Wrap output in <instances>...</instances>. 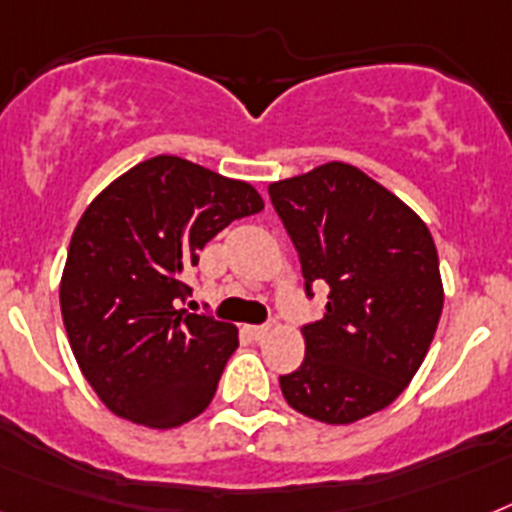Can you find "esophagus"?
<instances>
[{"label":"esophagus","instance_id":"34e87169","mask_svg":"<svg viewBox=\"0 0 512 512\" xmlns=\"http://www.w3.org/2000/svg\"><path fill=\"white\" fill-rule=\"evenodd\" d=\"M247 336L249 338H255V341H260V338H265L270 333V325L268 322H265V325H247Z\"/></svg>","mask_w":512,"mask_h":512}]
</instances>
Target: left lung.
I'll return each instance as SVG.
<instances>
[{
	"label": "left lung",
	"mask_w": 512,
	"mask_h": 512,
	"mask_svg": "<svg viewBox=\"0 0 512 512\" xmlns=\"http://www.w3.org/2000/svg\"><path fill=\"white\" fill-rule=\"evenodd\" d=\"M270 203L302 263L304 291L330 289L307 322L304 362L281 375L283 398L325 424L385 409L422 367L442 312L440 260L424 221L341 161L270 184Z\"/></svg>",
	"instance_id": "8db88e82"
}]
</instances>
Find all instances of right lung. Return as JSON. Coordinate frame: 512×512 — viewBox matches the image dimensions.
I'll return each mask as SVG.
<instances>
[{
    "label": "right lung",
    "mask_w": 512,
    "mask_h": 512,
    "mask_svg": "<svg viewBox=\"0 0 512 512\" xmlns=\"http://www.w3.org/2000/svg\"><path fill=\"white\" fill-rule=\"evenodd\" d=\"M260 210L252 184L176 156L137 163L88 205L59 304L72 354L114 414L171 429L208 409L239 333L182 309L184 276L218 231Z\"/></svg>",
    "instance_id": "obj_1"
}]
</instances>
